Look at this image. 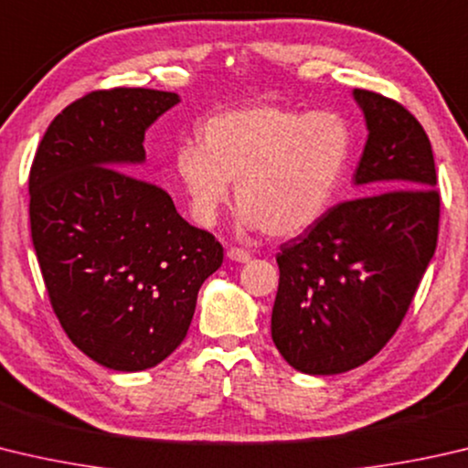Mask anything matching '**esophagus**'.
Wrapping results in <instances>:
<instances>
[{"instance_id": "obj_1", "label": "esophagus", "mask_w": 468, "mask_h": 468, "mask_svg": "<svg viewBox=\"0 0 468 468\" xmlns=\"http://www.w3.org/2000/svg\"><path fill=\"white\" fill-rule=\"evenodd\" d=\"M227 258L231 261H239V263H248L251 260V256L245 250H239V248H231L227 251Z\"/></svg>"}]
</instances>
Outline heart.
<instances>
[{
	"label": "heart",
	"mask_w": 468,
	"mask_h": 468,
	"mask_svg": "<svg viewBox=\"0 0 468 468\" xmlns=\"http://www.w3.org/2000/svg\"><path fill=\"white\" fill-rule=\"evenodd\" d=\"M350 155L352 129L342 114L253 104L210 116L198 145L176 151L174 172L198 225L217 223L237 182L243 233L294 237L329 210Z\"/></svg>",
	"instance_id": "heart-1"
}]
</instances>
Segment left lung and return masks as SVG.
I'll use <instances>...</instances> for the list:
<instances>
[{"label": "left lung", "instance_id": "8db88e82", "mask_svg": "<svg viewBox=\"0 0 468 468\" xmlns=\"http://www.w3.org/2000/svg\"><path fill=\"white\" fill-rule=\"evenodd\" d=\"M352 96L368 131L354 186L370 197L329 208L276 256L271 339L304 375H339L378 354L401 325L438 241L426 131L393 100L367 90Z\"/></svg>", "mask_w": 468, "mask_h": 468}]
</instances>
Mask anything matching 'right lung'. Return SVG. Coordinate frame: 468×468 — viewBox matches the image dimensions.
<instances>
[{"mask_svg":"<svg viewBox=\"0 0 468 468\" xmlns=\"http://www.w3.org/2000/svg\"><path fill=\"white\" fill-rule=\"evenodd\" d=\"M172 91H91L58 114L30 169V229L48 299L80 350L101 367H157L184 342L198 291L223 263L210 233L143 182L149 126Z\"/></svg>","mask_w":468,"mask_h":468,"instance_id":"obj_1","label":"right lung"}]
</instances>
